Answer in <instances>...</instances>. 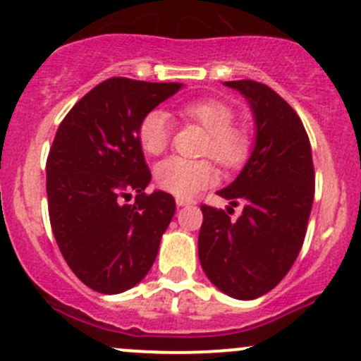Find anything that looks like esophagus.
Masks as SVG:
<instances>
[{
    "instance_id": "esophagus-1",
    "label": "esophagus",
    "mask_w": 361,
    "mask_h": 361,
    "mask_svg": "<svg viewBox=\"0 0 361 361\" xmlns=\"http://www.w3.org/2000/svg\"><path fill=\"white\" fill-rule=\"evenodd\" d=\"M176 204L178 206H190V204H195L194 199H187V197H176Z\"/></svg>"
}]
</instances>
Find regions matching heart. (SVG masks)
<instances>
[{
  "label": "heart",
  "instance_id": "1",
  "mask_svg": "<svg viewBox=\"0 0 361 361\" xmlns=\"http://www.w3.org/2000/svg\"><path fill=\"white\" fill-rule=\"evenodd\" d=\"M183 118L199 123L207 130L202 154L211 155L220 166L238 167L250 154V136L246 129L235 126V111L225 101L216 97L188 101L181 104ZM173 136V120L169 113L154 108L141 118L137 140L141 148L150 155H160L167 150ZM218 173L209 160H190L169 157L155 167V181L162 190L178 197H190L202 188L216 183Z\"/></svg>",
  "mask_w": 361,
  "mask_h": 361
}]
</instances>
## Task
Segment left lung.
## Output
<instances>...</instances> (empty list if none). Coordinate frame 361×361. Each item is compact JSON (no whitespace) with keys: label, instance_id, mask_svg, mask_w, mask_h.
I'll return each instance as SVG.
<instances>
[{"label":"left lung","instance_id":"1","mask_svg":"<svg viewBox=\"0 0 361 361\" xmlns=\"http://www.w3.org/2000/svg\"><path fill=\"white\" fill-rule=\"evenodd\" d=\"M248 99L257 137L248 162L218 195L243 204L238 220L202 204L199 260L207 279L239 300L271 292L292 269L314 199L311 143L302 120L271 87L225 82ZM231 209V207H228Z\"/></svg>","mask_w":361,"mask_h":361}]
</instances>
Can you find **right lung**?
Here are the masks:
<instances>
[{
    "label": "right lung",
    "instance_id": "right-lung-1",
    "mask_svg": "<svg viewBox=\"0 0 361 361\" xmlns=\"http://www.w3.org/2000/svg\"><path fill=\"white\" fill-rule=\"evenodd\" d=\"M181 83L104 80L69 110L47 159V197L54 238L76 278L99 293L136 286L157 258L176 202L145 194L152 180L137 140L145 113ZM136 191L133 204L121 197Z\"/></svg>",
    "mask_w": 361,
    "mask_h": 361
}]
</instances>
